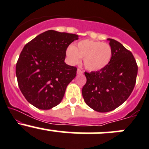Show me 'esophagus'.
Here are the masks:
<instances>
[{
	"mask_svg": "<svg viewBox=\"0 0 149 149\" xmlns=\"http://www.w3.org/2000/svg\"><path fill=\"white\" fill-rule=\"evenodd\" d=\"M83 73H84V71H83V70H81V68H78V70H77V74L81 75V74H83Z\"/></svg>",
	"mask_w": 149,
	"mask_h": 149,
	"instance_id": "esophagus-1",
	"label": "esophagus"
}]
</instances>
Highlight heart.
<instances>
[{"label": "heart", "mask_w": 149, "mask_h": 149, "mask_svg": "<svg viewBox=\"0 0 149 149\" xmlns=\"http://www.w3.org/2000/svg\"><path fill=\"white\" fill-rule=\"evenodd\" d=\"M66 56L70 63H80L84 58L85 68L90 71H98L107 66L112 58V49L109 44L100 41L83 40L76 46L67 48Z\"/></svg>", "instance_id": "1"}]
</instances>
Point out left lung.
I'll return each instance as SVG.
<instances>
[{
	"mask_svg": "<svg viewBox=\"0 0 149 149\" xmlns=\"http://www.w3.org/2000/svg\"><path fill=\"white\" fill-rule=\"evenodd\" d=\"M112 58L103 69L85 72L86 83L82 95L88 106L98 112H109L118 108L132 93L138 65L132 53L114 39L108 38Z\"/></svg>",
	"mask_w": 149,
	"mask_h": 149,
	"instance_id": "left-lung-1",
	"label": "left lung"
}]
</instances>
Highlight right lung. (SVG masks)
<instances>
[{"label": "right lung", "instance_id": "obj_1", "mask_svg": "<svg viewBox=\"0 0 149 149\" xmlns=\"http://www.w3.org/2000/svg\"><path fill=\"white\" fill-rule=\"evenodd\" d=\"M76 34L49 30L37 36L22 50L15 67L20 90L29 102L48 110L58 105L77 68L64 62Z\"/></svg>", "mask_w": 149, "mask_h": 149}]
</instances>
